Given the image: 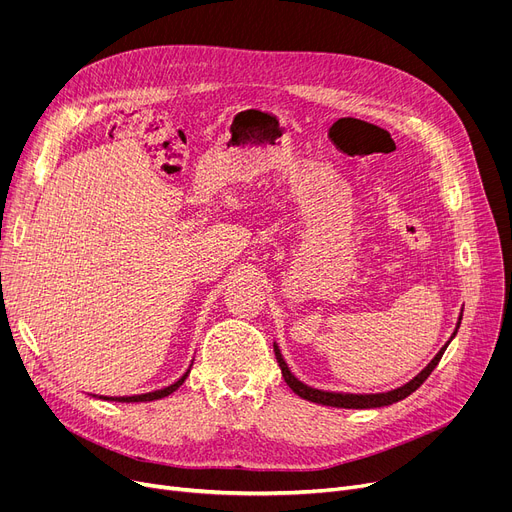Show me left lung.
Listing matches in <instances>:
<instances>
[{"mask_svg":"<svg viewBox=\"0 0 512 512\" xmlns=\"http://www.w3.org/2000/svg\"><path fill=\"white\" fill-rule=\"evenodd\" d=\"M461 319H463V317H459V324H456V330H454V334L450 336V340L456 336V332H459ZM450 340L440 348V353L432 359V363H429L419 375H415V378H413L409 384L400 386V388H396V390H390V392H380V394H342V392H328V390L311 388V386H307V384H303V382H299L297 378H294L292 371H290L288 365H286V361L282 359V353H280L278 344H274V353H276L278 365H280V369H282L284 382L290 386V390H292L294 394H299L301 398H305V400H309V402H317V405H324V407H338V409H375V407L394 405V402H398V400H402V398H407L409 394H413V392L429 378V375H432V371L438 367V363H440V359H442V355H444V351H446V346L450 344Z\"/></svg>","mask_w":512,"mask_h":512,"instance_id":"left-lung-1","label":"left lung"}]
</instances>
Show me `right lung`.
Here are the masks:
<instances>
[{
    "mask_svg": "<svg viewBox=\"0 0 512 512\" xmlns=\"http://www.w3.org/2000/svg\"><path fill=\"white\" fill-rule=\"evenodd\" d=\"M188 373H191V369H186V373L182 375V378H180L178 382H174L172 386H168V388H161V390H155V392L137 394V396H101V398H103V400H118V402H149V400H159V398L170 396L172 392H176V390L184 384V380L188 378Z\"/></svg>",
    "mask_w": 512,
    "mask_h": 512,
    "instance_id": "1",
    "label": "right lung"
}]
</instances>
